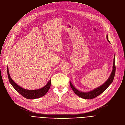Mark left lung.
I'll use <instances>...</instances> for the list:
<instances>
[{
	"mask_svg": "<svg viewBox=\"0 0 125 125\" xmlns=\"http://www.w3.org/2000/svg\"><path fill=\"white\" fill-rule=\"evenodd\" d=\"M106 38L107 40V41L110 43V42L108 40V35L107 34L106 35ZM112 71L111 72V73L108 78V79L107 80V81L103 83L102 85L100 86L97 87L96 88L94 89L93 90L91 91L90 92H81L77 89L73 85L72 83L70 81V86L72 88L73 91L79 97L84 98V99H93L94 98L100 94H101L102 93H103L107 87L112 83L114 78V76L115 75V71H116V67H115V55L114 57V59H113V68H112Z\"/></svg>",
	"mask_w": 125,
	"mask_h": 125,
	"instance_id": "8db88e82",
	"label": "left lung"
}]
</instances>
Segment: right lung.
Here are the masks:
<instances>
[{
	"label": "right lung",
	"mask_w": 125,
	"mask_h": 125,
	"mask_svg": "<svg viewBox=\"0 0 125 125\" xmlns=\"http://www.w3.org/2000/svg\"><path fill=\"white\" fill-rule=\"evenodd\" d=\"M7 74L8 77V79L10 83L12 85V86L15 89V90L18 92L20 94H21L23 97L29 99H33L35 98H38L41 97L46 94L47 92L49 91L50 85H51V79L48 82L47 84L44 86L43 87L41 88L40 89L34 90H29L27 89L23 88L21 87L19 85H18L10 77L8 67H7Z\"/></svg>",
	"instance_id": "add662e5"
}]
</instances>
